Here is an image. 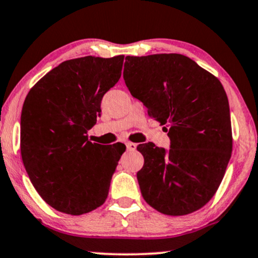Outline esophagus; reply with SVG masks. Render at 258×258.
<instances>
[{
	"instance_id": "esophagus-1",
	"label": "esophagus",
	"mask_w": 258,
	"mask_h": 258,
	"mask_svg": "<svg viewBox=\"0 0 258 258\" xmlns=\"http://www.w3.org/2000/svg\"><path fill=\"white\" fill-rule=\"evenodd\" d=\"M126 148H127V150H128V151H135V150L137 149V144H136V143L128 142V143H126Z\"/></svg>"
}]
</instances>
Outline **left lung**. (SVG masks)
<instances>
[{
  "instance_id": "1",
  "label": "left lung",
  "mask_w": 258,
  "mask_h": 258,
  "mask_svg": "<svg viewBox=\"0 0 258 258\" xmlns=\"http://www.w3.org/2000/svg\"><path fill=\"white\" fill-rule=\"evenodd\" d=\"M123 80L133 97L168 131L170 149L139 145L143 198L168 216L200 210L216 194L232 152L230 107L220 81L178 53L127 56Z\"/></svg>"
}]
</instances>
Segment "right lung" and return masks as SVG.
Segmentation results:
<instances>
[{
	"label": "right lung",
	"mask_w": 258,
	"mask_h": 258,
	"mask_svg": "<svg viewBox=\"0 0 258 258\" xmlns=\"http://www.w3.org/2000/svg\"><path fill=\"white\" fill-rule=\"evenodd\" d=\"M123 56L65 60L29 90L21 113V157L46 204L73 216L100 207L125 148L101 145L87 133L101 100L121 76Z\"/></svg>",
	"instance_id": "right-lung-1"
}]
</instances>
